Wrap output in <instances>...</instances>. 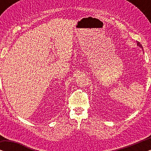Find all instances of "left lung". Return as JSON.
Here are the masks:
<instances>
[{
    "label": "left lung",
    "mask_w": 151,
    "mask_h": 151,
    "mask_svg": "<svg viewBox=\"0 0 151 151\" xmlns=\"http://www.w3.org/2000/svg\"><path fill=\"white\" fill-rule=\"evenodd\" d=\"M137 42V45H138V46L140 47H142V48H143V47H142V45L140 44L139 42Z\"/></svg>",
    "instance_id": "1"
}]
</instances>
